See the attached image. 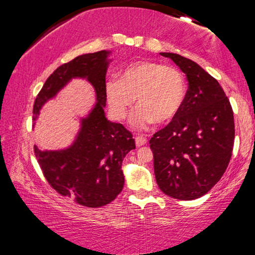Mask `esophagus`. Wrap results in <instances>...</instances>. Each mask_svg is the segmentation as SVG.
<instances>
[{
  "instance_id": "34e87169",
  "label": "esophagus",
  "mask_w": 255,
  "mask_h": 255,
  "mask_svg": "<svg viewBox=\"0 0 255 255\" xmlns=\"http://www.w3.org/2000/svg\"><path fill=\"white\" fill-rule=\"evenodd\" d=\"M135 141H136V145L137 146H143L146 143H147V138L144 137L143 135L141 136H136L135 137Z\"/></svg>"
}]
</instances>
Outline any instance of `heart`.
I'll use <instances>...</instances> for the list:
<instances>
[{
	"instance_id": "1",
	"label": "heart",
	"mask_w": 255,
	"mask_h": 255,
	"mask_svg": "<svg viewBox=\"0 0 255 255\" xmlns=\"http://www.w3.org/2000/svg\"><path fill=\"white\" fill-rule=\"evenodd\" d=\"M187 84L182 73L174 66L156 62L133 63L119 79L106 83V97L112 115L122 120L133 105L139 107L131 124L144 129L155 122L164 124L173 119L182 108Z\"/></svg>"
}]
</instances>
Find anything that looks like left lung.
I'll return each instance as SVG.
<instances>
[{"instance_id": "obj_1", "label": "left lung", "mask_w": 255, "mask_h": 255, "mask_svg": "<svg viewBox=\"0 0 255 255\" xmlns=\"http://www.w3.org/2000/svg\"><path fill=\"white\" fill-rule=\"evenodd\" d=\"M171 58L188 80L179 114L150 138L158 188L179 200L206 195L230 163L235 138L234 115L221 84L197 63L173 53Z\"/></svg>"}]
</instances>
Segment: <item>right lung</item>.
<instances>
[{"label":"right lung","mask_w":255,"mask_h":255,"mask_svg":"<svg viewBox=\"0 0 255 255\" xmlns=\"http://www.w3.org/2000/svg\"><path fill=\"white\" fill-rule=\"evenodd\" d=\"M108 51L77 56L56 68L46 80L33 105V125L44 103L56 96L72 77H86L97 93V105L70 148L34 155L42 174L56 192L72 198L77 205L99 208L116 199L124 188L123 159L136 148L131 132L105 116Z\"/></svg>","instance_id":"add662e5"}]
</instances>
